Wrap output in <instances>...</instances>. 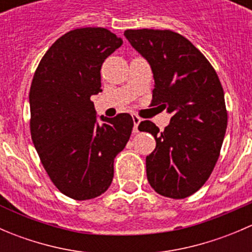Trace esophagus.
Listing matches in <instances>:
<instances>
[{"instance_id":"obj_1","label":"esophagus","mask_w":252,"mask_h":252,"mask_svg":"<svg viewBox=\"0 0 252 252\" xmlns=\"http://www.w3.org/2000/svg\"><path fill=\"white\" fill-rule=\"evenodd\" d=\"M133 122H134V133H138L139 131L138 126H139V124H140L141 118L140 117L136 116V114H133Z\"/></svg>"}]
</instances>
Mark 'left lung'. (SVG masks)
<instances>
[{
    "label": "left lung",
    "instance_id": "8db88e82",
    "mask_svg": "<svg viewBox=\"0 0 252 252\" xmlns=\"http://www.w3.org/2000/svg\"><path fill=\"white\" fill-rule=\"evenodd\" d=\"M124 36L149 62L155 89L151 106L172 114L163 131L141 122L156 149L146 157L150 185L159 195L185 199L210 178L227 129L224 93L206 57L172 30H126Z\"/></svg>",
    "mask_w": 252,
    "mask_h": 252
}]
</instances>
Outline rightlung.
I'll return each mask as SVG.
<instances>
[{
	"label": "right lung",
	"mask_w": 252,
	"mask_h": 252,
	"mask_svg": "<svg viewBox=\"0 0 252 252\" xmlns=\"http://www.w3.org/2000/svg\"><path fill=\"white\" fill-rule=\"evenodd\" d=\"M123 40L105 28H81L61 36L45 53L29 93L30 131L48 177L74 200L100 196L113 179V162L130 138L129 113L100 117L93 95L101 67Z\"/></svg>",
	"instance_id": "add662e5"
}]
</instances>
